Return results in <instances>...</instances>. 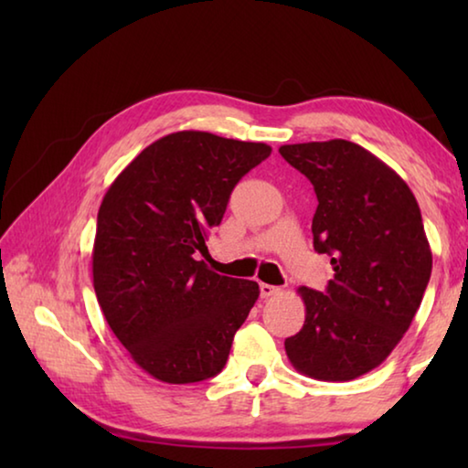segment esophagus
<instances>
[{
  "label": "esophagus",
  "instance_id": "obj_1",
  "mask_svg": "<svg viewBox=\"0 0 468 468\" xmlns=\"http://www.w3.org/2000/svg\"><path fill=\"white\" fill-rule=\"evenodd\" d=\"M279 292H281V287H274V284H266V282L260 284V295H262V299L274 297L279 295Z\"/></svg>",
  "mask_w": 468,
  "mask_h": 468
}]
</instances>
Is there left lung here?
I'll list each match as a JSON object with an SVG mask.
<instances>
[{
	"mask_svg": "<svg viewBox=\"0 0 468 468\" xmlns=\"http://www.w3.org/2000/svg\"><path fill=\"white\" fill-rule=\"evenodd\" d=\"M318 196L314 248L330 256L324 292L299 287L305 322L284 351L299 374L348 382L376 369L405 336L431 276V250L413 192L355 142L279 148Z\"/></svg>",
	"mask_w": 468,
	"mask_h": 468,
	"instance_id": "8db88e82",
	"label": "left lung"
}]
</instances>
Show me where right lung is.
Returning <instances> with one entry per match:
<instances>
[{
  "label": "right lung",
  "instance_id": "1",
  "mask_svg": "<svg viewBox=\"0 0 468 468\" xmlns=\"http://www.w3.org/2000/svg\"><path fill=\"white\" fill-rule=\"evenodd\" d=\"M271 153L262 142L176 132L142 150L102 197L94 292L109 328L158 382L217 376L258 301V282L220 276L196 258L208 253L237 181Z\"/></svg>",
  "mask_w": 468,
  "mask_h": 468
}]
</instances>
